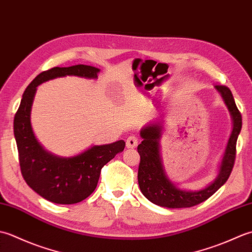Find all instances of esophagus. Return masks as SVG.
<instances>
[{
  "mask_svg": "<svg viewBox=\"0 0 252 252\" xmlns=\"http://www.w3.org/2000/svg\"><path fill=\"white\" fill-rule=\"evenodd\" d=\"M126 147L127 148H135L138 144V138L134 135H131L126 138Z\"/></svg>",
  "mask_w": 252,
  "mask_h": 252,
  "instance_id": "34e87169",
  "label": "esophagus"
}]
</instances>
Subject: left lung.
I'll return each mask as SVG.
<instances>
[{"label": "left lung", "mask_w": 252, "mask_h": 252, "mask_svg": "<svg viewBox=\"0 0 252 252\" xmlns=\"http://www.w3.org/2000/svg\"><path fill=\"white\" fill-rule=\"evenodd\" d=\"M216 89L220 92L228 110L231 111L234 126L222 160L220 172L216 181L206 189L197 191L182 190L165 176L159 155L161 123L151 125L141 131L143 141L137 146V152L141 157L137 173L138 185L143 195L155 205L172 209L194 207L211 197L231 175L236 159L237 137L243 125L242 114L235 104L231 90L225 85H216Z\"/></svg>", "instance_id": "left-lung-1"}]
</instances>
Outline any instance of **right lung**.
<instances>
[{"label":"right lung","instance_id":"right-lung-1","mask_svg":"<svg viewBox=\"0 0 252 252\" xmlns=\"http://www.w3.org/2000/svg\"><path fill=\"white\" fill-rule=\"evenodd\" d=\"M98 71V68L92 66L76 65L54 67L41 72L26 89L15 114L14 134L23 178L41 197L54 203L71 205L88 198L97 186L101 168L125 149L126 142L121 140L108 145L93 146L70 158H61L47 153L36 141L30 123L36 87L58 77L97 78Z\"/></svg>","mask_w":252,"mask_h":252}]
</instances>
